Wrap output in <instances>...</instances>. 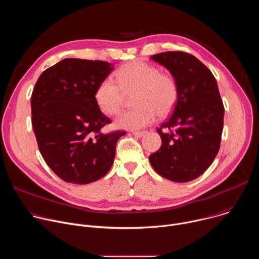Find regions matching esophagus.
Listing matches in <instances>:
<instances>
[{
    "label": "esophagus",
    "instance_id": "1",
    "mask_svg": "<svg viewBox=\"0 0 259 259\" xmlns=\"http://www.w3.org/2000/svg\"><path fill=\"white\" fill-rule=\"evenodd\" d=\"M132 133H133V135L136 136V137H142L146 132H145V131H133Z\"/></svg>",
    "mask_w": 259,
    "mask_h": 259
}]
</instances>
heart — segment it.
Returning a JSON list of instances; mask_svg holds the SVG:
<instances>
[{"mask_svg":"<svg viewBox=\"0 0 259 259\" xmlns=\"http://www.w3.org/2000/svg\"><path fill=\"white\" fill-rule=\"evenodd\" d=\"M116 80H103L96 88L94 98L101 113L117 115L125 101V94L132 95L135 108L122 113L115 122L116 127L128 130L144 128L155 122L157 117L168 116L178 98L176 80L156 65L133 61L121 66Z\"/></svg>","mask_w":259,"mask_h":259,"instance_id":"heart-1","label":"heart"}]
</instances>
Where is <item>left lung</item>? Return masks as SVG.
<instances>
[{"mask_svg": "<svg viewBox=\"0 0 259 259\" xmlns=\"http://www.w3.org/2000/svg\"><path fill=\"white\" fill-rule=\"evenodd\" d=\"M152 59L172 73L178 98L172 115L157 129L162 144L150 156V162L161 176L188 182L203 174L219 151L223 99L213 73L194 55L169 51L153 55Z\"/></svg>", "mask_w": 259, "mask_h": 259, "instance_id": "left-lung-1", "label": "left lung"}]
</instances>
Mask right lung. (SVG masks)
Masks as SVG:
<instances>
[{"label":"right lung","mask_w":259,"mask_h":259,"mask_svg":"<svg viewBox=\"0 0 259 259\" xmlns=\"http://www.w3.org/2000/svg\"><path fill=\"white\" fill-rule=\"evenodd\" d=\"M113 70L101 60L65 58L43 71L31 94V124L39 151L62 180L86 184L112 167L125 131L102 129L112 123L94 98Z\"/></svg>","instance_id":"1"}]
</instances>
